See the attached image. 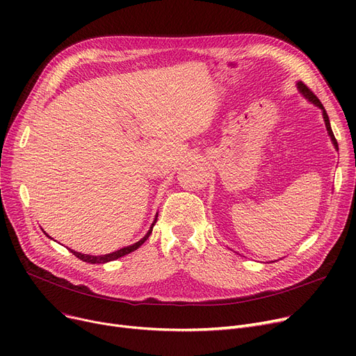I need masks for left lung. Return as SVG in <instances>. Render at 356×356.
<instances>
[{"mask_svg": "<svg viewBox=\"0 0 356 356\" xmlns=\"http://www.w3.org/2000/svg\"><path fill=\"white\" fill-rule=\"evenodd\" d=\"M297 89H298V92H300L302 95H303L310 104H313L314 106H317V108H319V109L322 111V115H323V121H325V125H326V129H327V134H329V137H330V140H332L333 147L336 148V152H338V149H339L338 141H336V138H334V136H333V131H332V127H330V121H329V117H327V114H326V111H325L322 102H321L319 99H317V97L314 95V93H313L305 83L297 82ZM271 263H274V261H271Z\"/></svg>", "mask_w": 356, "mask_h": 356, "instance_id": "left-lung-1", "label": "left lung"}]
</instances>
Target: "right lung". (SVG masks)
I'll return each mask as SVG.
<instances>
[{
  "label": "right lung",
  "mask_w": 356,
  "mask_h": 356,
  "mask_svg": "<svg viewBox=\"0 0 356 356\" xmlns=\"http://www.w3.org/2000/svg\"><path fill=\"white\" fill-rule=\"evenodd\" d=\"M157 216H159V213H156V218H154V220H153V223H152V227H149V229L147 231V234L140 239V241H137L136 244H131V245H128V247H124V248H121V250H118V251H115V252H111V254H105V255H89V254H82V252H78V251H73V250H69L74 257H78L79 259H82V261H85V263H89V264H105V263H109V261H114V259H118V258H121V257H124V255H127V254H129V252H133V251H136L137 248H140L144 242L148 239V236H149V234L153 232V228H154V225H156V222H157ZM44 232V231H43ZM46 234V232H44ZM46 236H49L47 234H46ZM50 238V236H49Z\"/></svg>",
  "instance_id": "1"
}]
</instances>
